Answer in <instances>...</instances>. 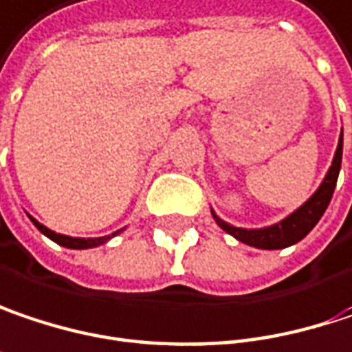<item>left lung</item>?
I'll use <instances>...</instances> for the list:
<instances>
[{
	"label": "left lung",
	"instance_id": "8db88e82",
	"mask_svg": "<svg viewBox=\"0 0 352 352\" xmlns=\"http://www.w3.org/2000/svg\"><path fill=\"white\" fill-rule=\"evenodd\" d=\"M340 161H342V133H340V141L336 146L335 159L333 165L329 169V173L324 177L322 185L318 187V191L304 204L302 208L296 209L292 215H288L284 221L272 226V228H264V230H241V228H234L226 221H221L219 217H215L217 226L228 232L230 236H234L236 240L243 241L248 245L260 248V250H282L288 248L296 241H300L318 223V219L322 217V213L327 211L331 197L335 193L336 179H338V171H340Z\"/></svg>",
	"mask_w": 352,
	"mask_h": 352
}]
</instances>
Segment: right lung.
Segmentation results:
<instances>
[{
	"label": "right lung",
	"mask_w": 352,
	"mask_h": 352,
	"mask_svg": "<svg viewBox=\"0 0 352 352\" xmlns=\"http://www.w3.org/2000/svg\"><path fill=\"white\" fill-rule=\"evenodd\" d=\"M34 221V226L44 234V236H48L50 240H54L56 243H60V245H64V248H72V250H84V248H94V245H100V243H104V241H109L112 236H116L118 232H122V230H118V232H114L111 236H104V238H90V240H84V238H70V236H62V234H56V232H52L48 230L46 226H42V223H38L36 219H32Z\"/></svg>",
	"instance_id": "add662e5"
}]
</instances>
